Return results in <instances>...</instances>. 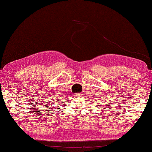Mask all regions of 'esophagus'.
<instances>
[{
	"instance_id": "obj_1",
	"label": "esophagus",
	"mask_w": 152,
	"mask_h": 152,
	"mask_svg": "<svg viewBox=\"0 0 152 152\" xmlns=\"http://www.w3.org/2000/svg\"><path fill=\"white\" fill-rule=\"evenodd\" d=\"M76 96H82V94L78 93V94H76Z\"/></svg>"
}]
</instances>
